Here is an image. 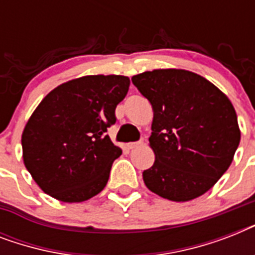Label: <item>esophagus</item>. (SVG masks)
<instances>
[{"mask_svg": "<svg viewBox=\"0 0 255 255\" xmlns=\"http://www.w3.org/2000/svg\"><path fill=\"white\" fill-rule=\"evenodd\" d=\"M143 143H144L143 140H139V141H133V143L128 144V148H129V149H135V148L140 147V145H141Z\"/></svg>", "mask_w": 255, "mask_h": 255, "instance_id": "1", "label": "esophagus"}]
</instances>
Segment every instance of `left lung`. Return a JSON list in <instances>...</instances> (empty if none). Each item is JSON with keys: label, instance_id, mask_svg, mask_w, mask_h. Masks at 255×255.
I'll use <instances>...</instances> for the list:
<instances>
[{"label": "left lung", "instance_id": "8db88e82", "mask_svg": "<svg viewBox=\"0 0 255 255\" xmlns=\"http://www.w3.org/2000/svg\"><path fill=\"white\" fill-rule=\"evenodd\" d=\"M132 83L155 112L149 144L156 157L143 172L144 184L170 201L208 192L230 167L241 139L228 96L186 70L145 71Z\"/></svg>", "mask_w": 255, "mask_h": 255}]
</instances>
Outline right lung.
I'll list each match as a JSON object with an SVG mask.
<instances>
[{"label": "right lung", "mask_w": 255, "mask_h": 255, "mask_svg": "<svg viewBox=\"0 0 255 255\" xmlns=\"http://www.w3.org/2000/svg\"><path fill=\"white\" fill-rule=\"evenodd\" d=\"M128 88L127 77L88 75L45 96L22 133L25 167L45 193L81 202L107 185L112 163L122 155L107 129Z\"/></svg>", "instance_id": "right-lung-1"}]
</instances>
